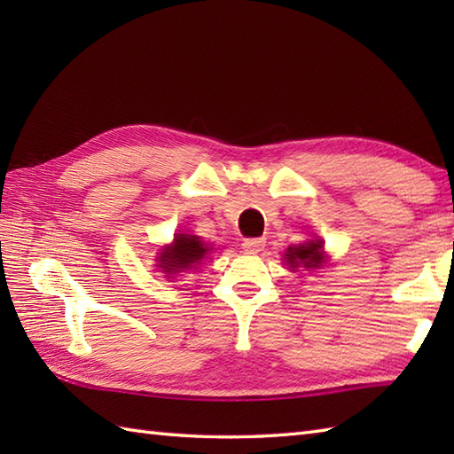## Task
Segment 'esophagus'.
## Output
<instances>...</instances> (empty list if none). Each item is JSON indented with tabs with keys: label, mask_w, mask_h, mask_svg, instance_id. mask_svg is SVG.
<instances>
[{
	"label": "esophagus",
	"mask_w": 454,
	"mask_h": 454,
	"mask_svg": "<svg viewBox=\"0 0 454 454\" xmlns=\"http://www.w3.org/2000/svg\"><path fill=\"white\" fill-rule=\"evenodd\" d=\"M263 247H265L263 238H249L244 242V249L247 254H259V252H263Z\"/></svg>",
	"instance_id": "1"
}]
</instances>
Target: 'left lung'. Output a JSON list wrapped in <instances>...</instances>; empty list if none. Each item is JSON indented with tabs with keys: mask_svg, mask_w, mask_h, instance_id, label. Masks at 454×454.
<instances>
[{
	"mask_svg": "<svg viewBox=\"0 0 454 454\" xmlns=\"http://www.w3.org/2000/svg\"><path fill=\"white\" fill-rule=\"evenodd\" d=\"M324 259L325 254L320 239H310V242L291 246L285 252V262L293 271H296L298 267H304L308 271H310V269H317L322 267Z\"/></svg>",
	"mask_w": 454,
	"mask_h": 454,
	"instance_id": "1",
	"label": "left lung"
}]
</instances>
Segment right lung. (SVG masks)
I'll return each mask as SVG.
<instances>
[{
	"mask_svg": "<svg viewBox=\"0 0 454 454\" xmlns=\"http://www.w3.org/2000/svg\"><path fill=\"white\" fill-rule=\"evenodd\" d=\"M208 252L210 247L205 242H200L199 236L176 234L173 236V242L161 249L156 262L161 273H166V277L169 278V275L197 269L195 265H199L208 255Z\"/></svg>",
	"mask_w": 454,
	"mask_h": 454,
	"instance_id": "right-lung-1",
	"label": "right lung"
}]
</instances>
